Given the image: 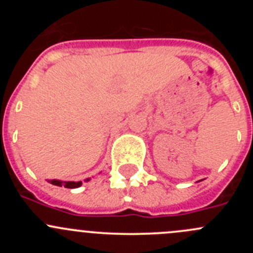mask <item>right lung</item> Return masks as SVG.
<instances>
[{"instance_id": "add662e5", "label": "right lung", "mask_w": 253, "mask_h": 253, "mask_svg": "<svg viewBox=\"0 0 253 253\" xmlns=\"http://www.w3.org/2000/svg\"><path fill=\"white\" fill-rule=\"evenodd\" d=\"M48 182L52 183L55 186H60V187H66V188H77L82 185V181L75 182V181H60V180H47ZM85 181H89V178H86Z\"/></svg>"}]
</instances>
